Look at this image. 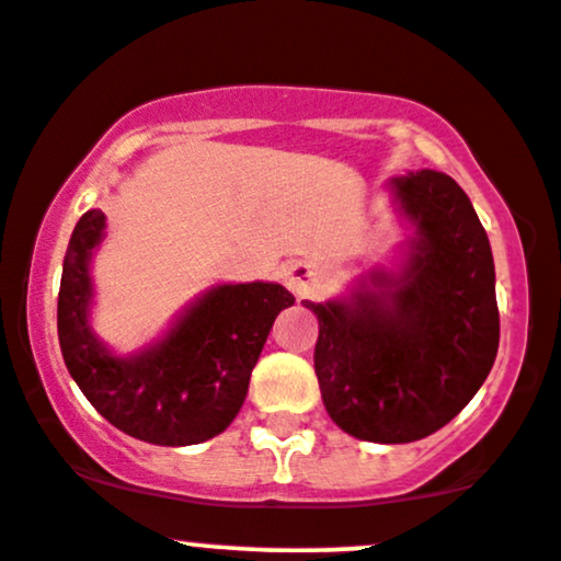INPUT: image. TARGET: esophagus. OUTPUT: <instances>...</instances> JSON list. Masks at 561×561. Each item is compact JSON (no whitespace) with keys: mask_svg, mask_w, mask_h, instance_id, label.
I'll return each mask as SVG.
<instances>
[{"mask_svg":"<svg viewBox=\"0 0 561 561\" xmlns=\"http://www.w3.org/2000/svg\"><path fill=\"white\" fill-rule=\"evenodd\" d=\"M282 282H285L287 290L296 293V296H306L311 287V268L306 263L285 265V271H282Z\"/></svg>","mask_w":561,"mask_h":561,"instance_id":"obj_1","label":"esophagus"}]
</instances>
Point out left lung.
I'll use <instances>...</instances> for the list:
<instances>
[{
  "label": "left lung",
  "mask_w": 561,
  "mask_h": 561,
  "mask_svg": "<svg viewBox=\"0 0 561 561\" xmlns=\"http://www.w3.org/2000/svg\"><path fill=\"white\" fill-rule=\"evenodd\" d=\"M387 191L411 231L394 268L304 306L320 322L314 370L330 420L370 444H411L479 392L500 314L492 247L462 187L422 169L392 176Z\"/></svg>",
  "instance_id": "8db88e82"
}]
</instances>
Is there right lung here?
Here are the masks:
<instances>
[{
	"instance_id": "obj_1",
	"label": "right lung",
	"mask_w": 561,
	"mask_h": 561,
	"mask_svg": "<svg viewBox=\"0 0 561 561\" xmlns=\"http://www.w3.org/2000/svg\"><path fill=\"white\" fill-rule=\"evenodd\" d=\"M104 228L102 209L85 211L64 257L58 344L69 376L93 409L131 438L156 446L215 438L244 403L276 314L296 298L276 282L215 285L187 304L161 339L115 355L91 325V261Z\"/></svg>"
}]
</instances>
